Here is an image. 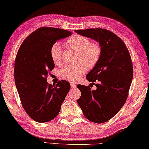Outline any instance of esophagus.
<instances>
[{
    "mask_svg": "<svg viewBox=\"0 0 149 149\" xmlns=\"http://www.w3.org/2000/svg\"><path fill=\"white\" fill-rule=\"evenodd\" d=\"M70 86H71V88H73V89H74V88H75V86H75V84L74 83H70Z\"/></svg>",
    "mask_w": 149,
    "mask_h": 149,
    "instance_id": "34e87169",
    "label": "esophagus"
}]
</instances>
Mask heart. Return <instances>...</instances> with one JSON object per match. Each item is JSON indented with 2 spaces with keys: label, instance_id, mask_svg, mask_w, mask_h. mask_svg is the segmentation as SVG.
<instances>
[{
  "label": "heart",
  "instance_id": "b5f03b06",
  "mask_svg": "<svg viewBox=\"0 0 149 149\" xmlns=\"http://www.w3.org/2000/svg\"><path fill=\"white\" fill-rule=\"evenodd\" d=\"M65 43L69 47L79 52L78 61L84 63L87 67L92 68L99 63L102 52V47L99 43H91L90 40L87 37L79 34L70 37ZM61 45L59 43H54L50 47V55L54 64L59 65L61 63ZM84 64L81 63L75 65L65 66L60 71L61 76L69 81L79 80L87 70L86 65Z\"/></svg>",
  "mask_w": 149,
  "mask_h": 149
}]
</instances>
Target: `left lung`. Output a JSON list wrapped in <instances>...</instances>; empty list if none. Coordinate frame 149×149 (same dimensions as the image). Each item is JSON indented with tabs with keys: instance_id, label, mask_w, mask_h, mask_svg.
Listing matches in <instances>:
<instances>
[{
	"instance_id": "left-lung-1",
	"label": "left lung",
	"mask_w": 149,
	"mask_h": 149,
	"mask_svg": "<svg viewBox=\"0 0 149 149\" xmlns=\"http://www.w3.org/2000/svg\"><path fill=\"white\" fill-rule=\"evenodd\" d=\"M82 36L97 41L102 56L97 65L86 75L95 90L79 84L81 95L77 103L84 116L95 123H104L116 115L129 95L133 67L127 47L118 36L106 29L75 30ZM96 81L97 83L94 82Z\"/></svg>"
}]
</instances>
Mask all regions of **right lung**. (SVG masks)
<instances>
[{"instance_id": "add662e5", "label": "right lung", "mask_w": 149, "mask_h": 149, "mask_svg": "<svg viewBox=\"0 0 149 149\" xmlns=\"http://www.w3.org/2000/svg\"><path fill=\"white\" fill-rule=\"evenodd\" d=\"M70 35L72 33L66 30L41 27L28 36L18 50L14 69L16 87L24 110L37 122L54 118L70 89V84L65 80L59 81L56 86L47 81L54 68L50 47Z\"/></svg>"}]
</instances>
